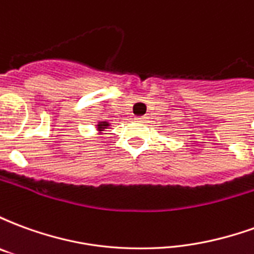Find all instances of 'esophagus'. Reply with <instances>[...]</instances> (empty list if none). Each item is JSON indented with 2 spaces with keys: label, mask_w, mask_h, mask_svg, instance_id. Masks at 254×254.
I'll return each instance as SVG.
<instances>
[{
  "label": "esophagus",
  "mask_w": 254,
  "mask_h": 254,
  "mask_svg": "<svg viewBox=\"0 0 254 254\" xmlns=\"http://www.w3.org/2000/svg\"><path fill=\"white\" fill-rule=\"evenodd\" d=\"M145 118H147V117L144 116V117H140V118H137V120H140V121H145Z\"/></svg>",
  "instance_id": "obj_1"
}]
</instances>
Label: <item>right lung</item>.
<instances>
[{
	"instance_id": "add662e5",
	"label": "right lung",
	"mask_w": 254,
	"mask_h": 254,
	"mask_svg": "<svg viewBox=\"0 0 254 254\" xmlns=\"http://www.w3.org/2000/svg\"><path fill=\"white\" fill-rule=\"evenodd\" d=\"M107 127H109V122H100L99 125H98V129L103 130V129H107Z\"/></svg>"
}]
</instances>
